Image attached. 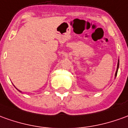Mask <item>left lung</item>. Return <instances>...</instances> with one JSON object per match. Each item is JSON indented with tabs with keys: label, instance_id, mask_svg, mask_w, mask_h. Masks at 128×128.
Masks as SVG:
<instances>
[{
	"label": "left lung",
	"instance_id": "8db88e82",
	"mask_svg": "<svg viewBox=\"0 0 128 128\" xmlns=\"http://www.w3.org/2000/svg\"><path fill=\"white\" fill-rule=\"evenodd\" d=\"M118 67H119V59L118 60V64H117V69H116V73H115V78H116V75H117V72H118Z\"/></svg>",
	"mask_w": 128,
	"mask_h": 128
}]
</instances>
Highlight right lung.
<instances>
[{"instance_id": "obj_1", "label": "right lung", "mask_w": 128, "mask_h": 128, "mask_svg": "<svg viewBox=\"0 0 128 128\" xmlns=\"http://www.w3.org/2000/svg\"><path fill=\"white\" fill-rule=\"evenodd\" d=\"M16 89H17V88H16ZM17 90H18V89H17ZM18 90V91H19V92H22V91H21V90Z\"/></svg>"}]
</instances>
